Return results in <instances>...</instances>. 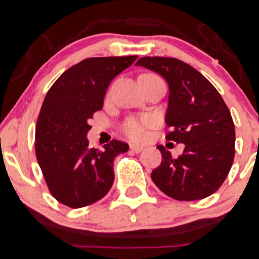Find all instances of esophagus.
I'll return each mask as SVG.
<instances>
[{"label":"esophagus","instance_id":"esophagus-1","mask_svg":"<svg viewBox=\"0 0 259 259\" xmlns=\"http://www.w3.org/2000/svg\"><path fill=\"white\" fill-rule=\"evenodd\" d=\"M143 146H139V145H134V144H132V145H130V150H132L133 152H141L143 151Z\"/></svg>","mask_w":259,"mask_h":259}]
</instances>
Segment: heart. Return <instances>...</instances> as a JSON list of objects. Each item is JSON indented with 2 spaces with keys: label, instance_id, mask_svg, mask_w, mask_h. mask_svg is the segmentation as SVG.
Returning <instances> with one entry per match:
<instances>
[{
  "label": "heart",
  "instance_id": "b5f03b06",
  "mask_svg": "<svg viewBox=\"0 0 259 259\" xmlns=\"http://www.w3.org/2000/svg\"><path fill=\"white\" fill-rule=\"evenodd\" d=\"M154 125L155 120L151 116H141V118L132 116L122 122L121 132L132 140L141 141L146 138L148 129H150Z\"/></svg>",
  "mask_w": 259,
  "mask_h": 259
}]
</instances>
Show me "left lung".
I'll return each mask as SVG.
<instances>
[{
  "mask_svg": "<svg viewBox=\"0 0 259 259\" xmlns=\"http://www.w3.org/2000/svg\"><path fill=\"white\" fill-rule=\"evenodd\" d=\"M141 65L161 75L168 85L165 122L172 127L167 140L182 143L174 159L157 146L161 164L151 172L154 184L179 201L205 198L220 189L235 159V124L217 89L198 70L166 57H143Z\"/></svg>",
  "mask_w": 259,
  "mask_h": 259,
  "instance_id": "1",
  "label": "left lung"
}]
</instances>
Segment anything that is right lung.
<instances>
[{"label": "right lung", "mask_w": 259, "mask_h": 259, "mask_svg": "<svg viewBox=\"0 0 259 259\" xmlns=\"http://www.w3.org/2000/svg\"><path fill=\"white\" fill-rule=\"evenodd\" d=\"M138 56L87 58L54 81L36 126V156L56 200L72 208L104 197L114 182V159L129 145L113 140L104 150L89 148V120L100 110L110 81Z\"/></svg>", "instance_id": "add662e5"}]
</instances>
